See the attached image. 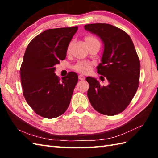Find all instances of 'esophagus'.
<instances>
[{
	"label": "esophagus",
	"mask_w": 158,
	"mask_h": 158,
	"mask_svg": "<svg viewBox=\"0 0 158 158\" xmlns=\"http://www.w3.org/2000/svg\"><path fill=\"white\" fill-rule=\"evenodd\" d=\"M79 79H80V80H84L85 79V77L84 75H82V74H79Z\"/></svg>",
	"instance_id": "esophagus-1"
}]
</instances>
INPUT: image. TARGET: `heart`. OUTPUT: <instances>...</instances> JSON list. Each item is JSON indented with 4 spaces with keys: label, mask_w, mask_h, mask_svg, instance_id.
<instances>
[{
    "label": "heart",
    "mask_w": 158,
    "mask_h": 158,
    "mask_svg": "<svg viewBox=\"0 0 158 158\" xmlns=\"http://www.w3.org/2000/svg\"><path fill=\"white\" fill-rule=\"evenodd\" d=\"M94 38L93 37H87L85 38V42L88 40H92ZM69 48H70V45L68 47V51L69 50ZM92 68V63L89 62V61L86 60H83V61H79V62L77 63L74 66V69L79 72L80 73L83 74H86L89 73L90 71Z\"/></svg>",
    "instance_id": "1"
}]
</instances>
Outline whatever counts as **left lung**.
<instances>
[{"instance_id":"1","label":"left lung","mask_w":158,"mask_h":158,"mask_svg":"<svg viewBox=\"0 0 158 158\" xmlns=\"http://www.w3.org/2000/svg\"><path fill=\"white\" fill-rule=\"evenodd\" d=\"M103 42L104 50L98 73L105 77L109 84L100 86L95 78L87 77V95L99 113L114 116L123 111L137 92L140 62L130 37L121 29L107 23L84 26Z\"/></svg>"}]
</instances>
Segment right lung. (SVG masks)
Returning a JSON list of instances; mask_svg holds the SVG:
<instances>
[{
	"label": "right lung",
	"mask_w": 158,
	"mask_h": 158,
	"mask_svg": "<svg viewBox=\"0 0 158 158\" xmlns=\"http://www.w3.org/2000/svg\"><path fill=\"white\" fill-rule=\"evenodd\" d=\"M77 26L44 31L28 44L20 69L23 94L37 114L46 118L60 116L70 103L78 75L70 72L60 80L55 65L65 60Z\"/></svg>",
	"instance_id": "right-lung-1"
}]
</instances>
